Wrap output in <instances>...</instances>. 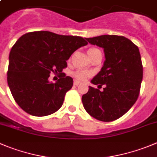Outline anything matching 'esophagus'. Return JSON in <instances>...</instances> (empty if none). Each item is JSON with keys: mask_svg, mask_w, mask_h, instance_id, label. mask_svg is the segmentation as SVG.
I'll return each instance as SVG.
<instances>
[{"mask_svg": "<svg viewBox=\"0 0 157 157\" xmlns=\"http://www.w3.org/2000/svg\"><path fill=\"white\" fill-rule=\"evenodd\" d=\"M79 84H80V82L77 81V80H74V86H78Z\"/></svg>", "mask_w": 157, "mask_h": 157, "instance_id": "esophagus-1", "label": "esophagus"}]
</instances>
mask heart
<instances>
[{"mask_svg": "<svg viewBox=\"0 0 157 157\" xmlns=\"http://www.w3.org/2000/svg\"><path fill=\"white\" fill-rule=\"evenodd\" d=\"M96 51H98V49H89L88 54L91 53V52H96ZM73 76L75 79H77V80H80V81H84V80H87L89 77H90L92 76V72L89 71V70H76L73 73Z\"/></svg>", "mask_w": 157, "mask_h": 157, "instance_id": "obj_1", "label": "heart"}]
</instances>
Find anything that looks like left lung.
Here are the masks:
<instances>
[{
  "mask_svg": "<svg viewBox=\"0 0 157 157\" xmlns=\"http://www.w3.org/2000/svg\"><path fill=\"white\" fill-rule=\"evenodd\" d=\"M104 49L105 61L91 80L103 90L89 87L82 96L87 113L102 121H112L125 115L138 98L143 80V64L137 45L124 36L104 35L85 38Z\"/></svg>",
  "mask_w": 157,
  "mask_h": 157,
  "instance_id": "obj_1",
  "label": "left lung"
}]
</instances>
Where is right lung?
<instances>
[{
    "instance_id": "add662e5",
    "label": "right lung",
    "mask_w": 157,
    "mask_h": 157,
    "mask_svg": "<svg viewBox=\"0 0 157 157\" xmlns=\"http://www.w3.org/2000/svg\"><path fill=\"white\" fill-rule=\"evenodd\" d=\"M86 45L80 36L48 31L28 32L19 38L10 52L8 70V86L19 107L38 117L58 111L74 83L63 70L70 56ZM51 72L61 73L56 83L48 81Z\"/></svg>"
}]
</instances>
